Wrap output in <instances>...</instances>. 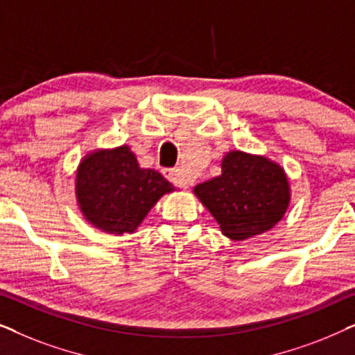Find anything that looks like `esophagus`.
Instances as JSON below:
<instances>
[{"instance_id":"1","label":"esophagus","mask_w":355,"mask_h":355,"mask_svg":"<svg viewBox=\"0 0 355 355\" xmlns=\"http://www.w3.org/2000/svg\"><path fill=\"white\" fill-rule=\"evenodd\" d=\"M163 176L166 178L168 181H171L174 186L182 187V189L189 187L187 178L184 176V173L181 171V169H163Z\"/></svg>"}]
</instances>
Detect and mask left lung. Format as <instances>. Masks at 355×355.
Returning <instances> with one entry per match:
<instances>
[{
	"instance_id": "left-lung-1",
	"label": "left lung",
	"mask_w": 355,
	"mask_h": 355,
	"mask_svg": "<svg viewBox=\"0 0 355 355\" xmlns=\"http://www.w3.org/2000/svg\"><path fill=\"white\" fill-rule=\"evenodd\" d=\"M193 193L211 213L221 232L245 241L281 221L291 200L289 181L278 163L241 150L226 153L221 176L198 184Z\"/></svg>"
}]
</instances>
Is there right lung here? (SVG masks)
I'll return each mask as SVG.
<instances>
[{"label":"right lung","mask_w":355,"mask_h":355,"mask_svg":"<svg viewBox=\"0 0 355 355\" xmlns=\"http://www.w3.org/2000/svg\"><path fill=\"white\" fill-rule=\"evenodd\" d=\"M173 191V184L158 171L139 166L128 145L95 150L76 173L82 215L108 234H132L155 203Z\"/></svg>","instance_id":"obj_1"}]
</instances>
